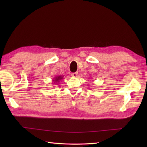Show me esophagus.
Listing matches in <instances>:
<instances>
[{
  "label": "esophagus",
  "mask_w": 147,
  "mask_h": 147,
  "mask_svg": "<svg viewBox=\"0 0 147 147\" xmlns=\"http://www.w3.org/2000/svg\"><path fill=\"white\" fill-rule=\"evenodd\" d=\"M71 76L73 77H78V73H73L71 74Z\"/></svg>",
  "instance_id": "1"
}]
</instances>
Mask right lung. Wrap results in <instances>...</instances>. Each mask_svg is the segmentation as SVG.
<instances>
[{
	"label": "right lung",
	"mask_w": 147,
	"mask_h": 147,
	"mask_svg": "<svg viewBox=\"0 0 147 147\" xmlns=\"http://www.w3.org/2000/svg\"><path fill=\"white\" fill-rule=\"evenodd\" d=\"M63 77L64 76H55L54 78V80H52L53 83H54V84H59L58 83L60 82V81L62 78H63Z\"/></svg>",
	"instance_id": "right-lung-1"
}]
</instances>
